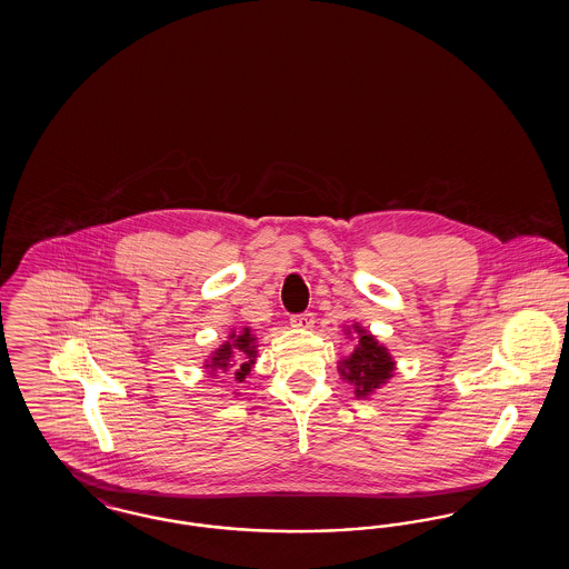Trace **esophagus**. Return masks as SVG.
Listing matches in <instances>:
<instances>
[{
	"label": "esophagus",
	"mask_w": 569,
	"mask_h": 569,
	"mask_svg": "<svg viewBox=\"0 0 569 569\" xmlns=\"http://www.w3.org/2000/svg\"><path fill=\"white\" fill-rule=\"evenodd\" d=\"M313 322H316L313 313H297V316L290 318V326L298 328V330H307V328L313 326Z\"/></svg>",
	"instance_id": "obj_1"
}]
</instances>
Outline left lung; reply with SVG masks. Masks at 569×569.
<instances>
[{
  "label": "left lung",
  "instance_id": "obj_1",
  "mask_svg": "<svg viewBox=\"0 0 569 569\" xmlns=\"http://www.w3.org/2000/svg\"><path fill=\"white\" fill-rule=\"evenodd\" d=\"M353 330L358 332V343L353 352L339 362V373L352 383L358 399H367L392 378L395 360L371 332L358 325H353Z\"/></svg>",
  "mask_w": 569,
  "mask_h": 569
}]
</instances>
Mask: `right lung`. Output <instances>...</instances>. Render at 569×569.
I'll use <instances>...</instances> for the list:
<instances>
[{"label": "right lung", "mask_w": 569, "mask_h": 569, "mask_svg": "<svg viewBox=\"0 0 569 569\" xmlns=\"http://www.w3.org/2000/svg\"><path fill=\"white\" fill-rule=\"evenodd\" d=\"M256 337L249 328H243L241 332H230L228 341L211 353V360L204 362V369L230 371L234 381H243L256 365Z\"/></svg>", "instance_id": "add662e5"}]
</instances>
